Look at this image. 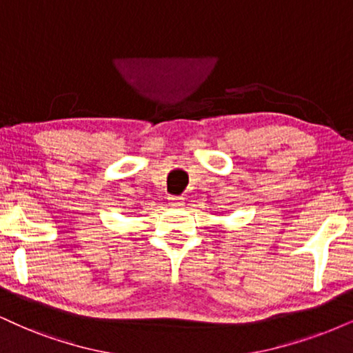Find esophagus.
<instances>
[{
	"mask_svg": "<svg viewBox=\"0 0 353 353\" xmlns=\"http://www.w3.org/2000/svg\"><path fill=\"white\" fill-rule=\"evenodd\" d=\"M168 204L173 208H181L185 206V199L181 196H168Z\"/></svg>",
	"mask_w": 353,
	"mask_h": 353,
	"instance_id": "esophagus-1",
	"label": "esophagus"
}]
</instances>
